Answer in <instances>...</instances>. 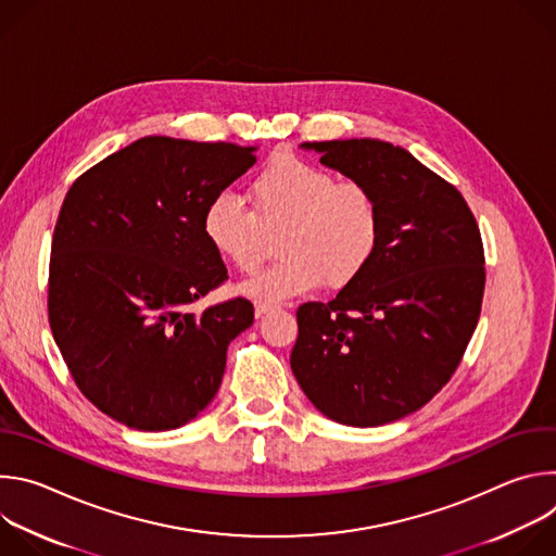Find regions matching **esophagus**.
Segmentation results:
<instances>
[{
  "instance_id": "esophagus-1",
  "label": "esophagus",
  "mask_w": 556,
  "mask_h": 556,
  "mask_svg": "<svg viewBox=\"0 0 556 556\" xmlns=\"http://www.w3.org/2000/svg\"><path fill=\"white\" fill-rule=\"evenodd\" d=\"M277 309V305H273V303H266V301H257L255 303V316L257 319H262V316H266L268 312H275Z\"/></svg>"
}]
</instances>
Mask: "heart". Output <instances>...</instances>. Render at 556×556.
Listing matches in <instances>:
<instances>
[{
	"label": "heart",
	"instance_id": "b5f03b06",
	"mask_svg": "<svg viewBox=\"0 0 556 556\" xmlns=\"http://www.w3.org/2000/svg\"><path fill=\"white\" fill-rule=\"evenodd\" d=\"M249 195L253 208L228 191L213 195L202 211V235L219 260L253 275L268 253V235L279 232L281 257L242 286L255 299L283 301L321 283L332 290L352 286L380 249L376 193L294 153L275 155L253 178Z\"/></svg>",
	"mask_w": 556,
	"mask_h": 556
}]
</instances>
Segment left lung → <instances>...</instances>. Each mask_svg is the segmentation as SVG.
Returning a JSON list of instances; mask_svg holds the SVG:
<instances>
[{"label":"left lung","mask_w":556,"mask_h":556,"mask_svg":"<svg viewBox=\"0 0 556 556\" xmlns=\"http://www.w3.org/2000/svg\"><path fill=\"white\" fill-rule=\"evenodd\" d=\"M303 147L376 193L382 240L337 299L296 309L290 367L330 420L380 427L433 399L478 328L486 283L480 226L462 193L403 147L376 138Z\"/></svg>","instance_id":"left-lung-1"}]
</instances>
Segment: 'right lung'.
Wrapping results in <instances>:
<instances>
[{"mask_svg":"<svg viewBox=\"0 0 556 556\" xmlns=\"http://www.w3.org/2000/svg\"><path fill=\"white\" fill-rule=\"evenodd\" d=\"M255 147L144 136L78 176L48 275L54 343L86 399L138 431L193 420L219 389L228 343L253 326L235 296L193 312L226 266L202 211L255 165Z\"/></svg>","mask_w":556,"mask_h":556,"instance_id":"add662e5","label":"right lung"}]
</instances>
